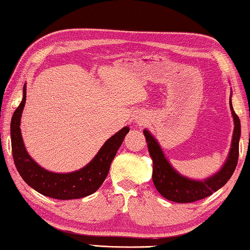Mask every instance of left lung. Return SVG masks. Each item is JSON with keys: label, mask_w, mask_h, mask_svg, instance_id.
<instances>
[{"label": "left lung", "mask_w": 250, "mask_h": 250, "mask_svg": "<svg viewBox=\"0 0 250 250\" xmlns=\"http://www.w3.org/2000/svg\"><path fill=\"white\" fill-rule=\"evenodd\" d=\"M230 109L233 121H235V129H233L231 148L228 159L219 172L205 181L190 180L188 178L179 175L175 169H172L165 158L158 142L154 140V138L149 133L148 130H145L144 133L146 140L148 142L149 153L153 160V184L160 195L164 196L166 199L180 204L193 203V201L201 200L212 195L230 179L236 166L238 164L240 138V120L233 111L231 100Z\"/></svg>", "instance_id": "left-lung-1"}]
</instances>
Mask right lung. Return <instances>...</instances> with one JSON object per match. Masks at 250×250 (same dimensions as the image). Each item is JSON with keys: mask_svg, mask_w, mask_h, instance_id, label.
<instances>
[{"mask_svg": "<svg viewBox=\"0 0 250 250\" xmlns=\"http://www.w3.org/2000/svg\"><path fill=\"white\" fill-rule=\"evenodd\" d=\"M26 92L24 86L22 102L14 111L11 120L12 154L20 176L30 187L43 196L60 200L78 199L96 192L108 176L110 165L116 157L118 149L129 132L128 126L106 140L93 160L78 171L71 173H54L40 167L31 159L22 140L20 121L25 104Z\"/></svg>", "mask_w": 250, "mask_h": 250, "instance_id": "right-lung-1", "label": "right lung"}]
</instances>
